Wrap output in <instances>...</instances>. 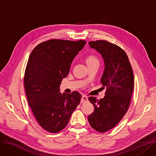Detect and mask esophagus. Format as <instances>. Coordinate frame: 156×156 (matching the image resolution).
I'll return each mask as SVG.
<instances>
[{"mask_svg": "<svg viewBox=\"0 0 156 156\" xmlns=\"http://www.w3.org/2000/svg\"><path fill=\"white\" fill-rule=\"evenodd\" d=\"M87 101H88V98L85 95H83L82 97V99H81V103H85Z\"/></svg>", "mask_w": 156, "mask_h": 156, "instance_id": "1", "label": "esophagus"}]
</instances>
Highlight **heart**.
<instances>
[{
    "mask_svg": "<svg viewBox=\"0 0 156 156\" xmlns=\"http://www.w3.org/2000/svg\"><path fill=\"white\" fill-rule=\"evenodd\" d=\"M85 62L87 66L90 64H93V63H99L98 60L97 58L94 55L87 56L85 58Z\"/></svg>",
    "mask_w": 156,
    "mask_h": 156,
    "instance_id": "1",
    "label": "heart"
}]
</instances>
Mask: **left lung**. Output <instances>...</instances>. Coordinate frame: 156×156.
<instances>
[{
  "instance_id": "8db88e82",
  "label": "left lung",
  "mask_w": 156,
  "mask_h": 156,
  "mask_svg": "<svg viewBox=\"0 0 156 156\" xmlns=\"http://www.w3.org/2000/svg\"><path fill=\"white\" fill-rule=\"evenodd\" d=\"M89 45L104 62L100 81L106 92L100 100L89 98L94 110L88 120L93 129L105 132L114 127L127 111L134 89V74L127 55L119 46L105 40L89 42Z\"/></svg>"
}]
</instances>
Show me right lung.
<instances>
[{
    "instance_id": "add662e5",
    "label": "right lung",
    "mask_w": 156,
    "mask_h": 156,
    "mask_svg": "<svg viewBox=\"0 0 156 156\" xmlns=\"http://www.w3.org/2000/svg\"><path fill=\"white\" fill-rule=\"evenodd\" d=\"M86 41L53 39L32 51L24 74V87L29 105L39 125L49 132L64 129L80 104L82 95L60 93L62 80Z\"/></svg>"
}]
</instances>
